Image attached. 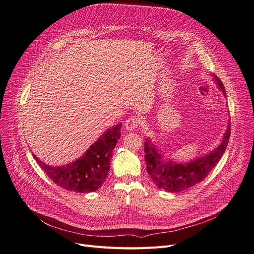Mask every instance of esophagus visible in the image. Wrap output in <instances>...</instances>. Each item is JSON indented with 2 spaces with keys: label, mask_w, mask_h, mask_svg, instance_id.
<instances>
[{
  "label": "esophagus",
  "mask_w": 254,
  "mask_h": 254,
  "mask_svg": "<svg viewBox=\"0 0 254 254\" xmlns=\"http://www.w3.org/2000/svg\"><path fill=\"white\" fill-rule=\"evenodd\" d=\"M139 120H137L135 117H131L129 118L126 123H125V128L127 130H134L137 128V126H139Z\"/></svg>",
  "instance_id": "obj_1"
}]
</instances>
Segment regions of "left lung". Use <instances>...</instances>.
I'll return each mask as SVG.
<instances>
[{
	"label": "left lung",
	"instance_id": "8db88e82",
	"mask_svg": "<svg viewBox=\"0 0 254 254\" xmlns=\"http://www.w3.org/2000/svg\"><path fill=\"white\" fill-rule=\"evenodd\" d=\"M213 76L214 79L218 83V87L222 91V93L226 95L224 83L216 75L213 74ZM230 126L231 125L229 123L224 140L216 149L210 152L209 155L186 164H177L171 162V161H168V162L163 161L161 153H158V150L151 144L150 140L146 139L144 143L145 162L147 173L152 181L159 189L171 191V193L186 190L202 181L210 174L215 165L219 162V160L226 151L230 133H231Z\"/></svg>",
	"mask_w": 254,
	"mask_h": 254
}]
</instances>
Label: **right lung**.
<instances>
[{
    "label": "right lung",
    "instance_id": "1",
    "mask_svg": "<svg viewBox=\"0 0 254 254\" xmlns=\"http://www.w3.org/2000/svg\"><path fill=\"white\" fill-rule=\"evenodd\" d=\"M121 127L122 124H119L107 130L82 157L65 166L47 165L35 155L34 158L57 186L76 193H90L96 190L107 178L112 151L121 137Z\"/></svg>",
    "mask_w": 254,
    "mask_h": 254
}]
</instances>
